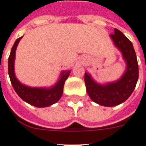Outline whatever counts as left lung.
Listing matches in <instances>:
<instances>
[{"label":"left lung","mask_w":146,"mask_h":146,"mask_svg":"<svg viewBox=\"0 0 146 146\" xmlns=\"http://www.w3.org/2000/svg\"><path fill=\"white\" fill-rule=\"evenodd\" d=\"M110 36L125 60V72L120 79L104 84L95 82L88 72H85L84 75L89 97L95 103L107 107L125 102L133 93L138 79V63L131 41L117 29Z\"/></svg>","instance_id":"1"}]
</instances>
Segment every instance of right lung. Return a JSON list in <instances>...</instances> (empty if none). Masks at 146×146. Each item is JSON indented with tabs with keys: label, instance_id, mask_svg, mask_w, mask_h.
Listing matches in <instances>:
<instances>
[{
	"label": "right lung",
	"instance_id": "1",
	"mask_svg": "<svg viewBox=\"0 0 146 146\" xmlns=\"http://www.w3.org/2000/svg\"><path fill=\"white\" fill-rule=\"evenodd\" d=\"M22 37L23 36L18 38L15 41L9 57L8 71L11 83L16 93L25 102L40 108L50 106L58 102L62 97L63 86L66 79L71 73V70L61 71L58 81L55 85L50 87H32L21 83L15 75L14 63L16 58V50Z\"/></svg>",
	"mask_w": 146,
	"mask_h": 146
}]
</instances>
